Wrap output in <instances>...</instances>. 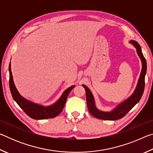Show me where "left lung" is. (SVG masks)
<instances>
[{"label": "left lung", "instance_id": "8db88e82", "mask_svg": "<svg viewBox=\"0 0 153 153\" xmlns=\"http://www.w3.org/2000/svg\"><path fill=\"white\" fill-rule=\"evenodd\" d=\"M129 42L135 46L138 55L141 59L142 65L141 74L140 75V77L138 84H137L136 90L131 97H129L125 101L121 102V104L119 105L112 111H110V112H104V111L98 110L96 107L94 99L92 92H90V90L87 86H85V85H82L83 87L85 88V90H86L88 108L90 113L96 118L103 120H120V119L123 117L140 101L142 94H143L145 84V75H146V73L147 68L146 61L144 56H143V54L142 53L140 46L139 44L135 40H131Z\"/></svg>", "mask_w": 153, "mask_h": 153}]
</instances>
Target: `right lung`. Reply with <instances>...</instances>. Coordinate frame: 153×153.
Returning <instances> with one entry per match:
<instances>
[{"label": "right lung", "mask_w": 153, "mask_h": 153, "mask_svg": "<svg viewBox=\"0 0 153 153\" xmlns=\"http://www.w3.org/2000/svg\"><path fill=\"white\" fill-rule=\"evenodd\" d=\"M9 86L13 98L15 101L17 103V105L22 108V109L29 117L33 119V120H45V119L53 118L59 115L63 109L69 92L75 87V86H72L67 88L63 93L60 98L54 105L48 106V107H44V106L31 102L20 95L16 88H15L11 70V63L9 64Z\"/></svg>", "instance_id": "obj_1"}]
</instances>
